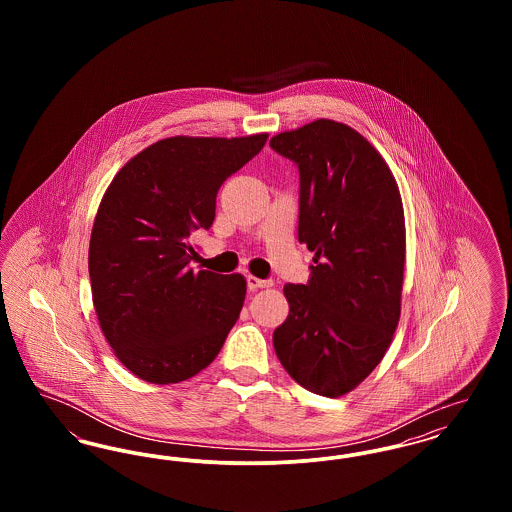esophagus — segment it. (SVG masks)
<instances>
[{"label": "esophagus", "mask_w": 512, "mask_h": 512, "mask_svg": "<svg viewBox=\"0 0 512 512\" xmlns=\"http://www.w3.org/2000/svg\"><path fill=\"white\" fill-rule=\"evenodd\" d=\"M247 288L251 290V292H255V290H259V288H272V280H261V278H257V276H247Z\"/></svg>", "instance_id": "34e87169"}]
</instances>
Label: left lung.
<instances>
[{
	"instance_id": "obj_1",
	"label": "left lung",
	"mask_w": 512,
	"mask_h": 512,
	"mask_svg": "<svg viewBox=\"0 0 512 512\" xmlns=\"http://www.w3.org/2000/svg\"><path fill=\"white\" fill-rule=\"evenodd\" d=\"M270 147L299 169L297 238L315 253L286 284L290 315L272 343L305 390L340 397L384 359L401 315L405 217L382 155L341 122H309Z\"/></svg>"
}]
</instances>
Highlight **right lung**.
I'll list each match as a JSON object with an SVG mask.
<instances>
[{"label":"right lung","instance_id":"obj_1","mask_svg":"<svg viewBox=\"0 0 512 512\" xmlns=\"http://www.w3.org/2000/svg\"><path fill=\"white\" fill-rule=\"evenodd\" d=\"M267 138L161 140L130 159L103 195L88 253L92 299L103 336L138 378H192L240 317L244 276L194 272L190 236L211 228L222 182Z\"/></svg>","mask_w":512,"mask_h":512}]
</instances>
